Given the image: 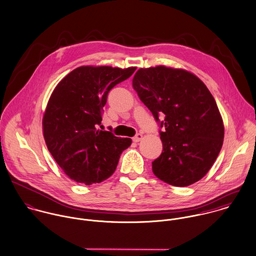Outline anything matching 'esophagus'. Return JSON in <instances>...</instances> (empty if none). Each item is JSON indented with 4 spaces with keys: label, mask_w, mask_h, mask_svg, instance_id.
<instances>
[{
    "label": "esophagus",
    "mask_w": 256,
    "mask_h": 256,
    "mask_svg": "<svg viewBox=\"0 0 256 256\" xmlns=\"http://www.w3.org/2000/svg\"><path fill=\"white\" fill-rule=\"evenodd\" d=\"M142 140V134H138L136 136L132 138V140H134V142H140Z\"/></svg>",
    "instance_id": "34e87169"
}]
</instances>
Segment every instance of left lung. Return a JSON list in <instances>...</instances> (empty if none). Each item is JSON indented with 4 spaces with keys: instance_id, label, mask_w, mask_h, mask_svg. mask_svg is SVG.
<instances>
[{
    "instance_id": "obj_1",
    "label": "left lung",
    "mask_w": 256,
    "mask_h": 256,
    "mask_svg": "<svg viewBox=\"0 0 256 256\" xmlns=\"http://www.w3.org/2000/svg\"><path fill=\"white\" fill-rule=\"evenodd\" d=\"M132 87L162 128L163 150L152 162L154 175L176 187L202 179L224 134L216 102L204 83L189 71L159 65L138 70ZM159 114L164 116L161 122Z\"/></svg>"
}]
</instances>
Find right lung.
I'll list each match as a JSON object with an SVG mask.
<instances>
[{"instance_id":"obj_1","label":"right lung","mask_w":256,"mask_h":256,"mask_svg":"<svg viewBox=\"0 0 256 256\" xmlns=\"http://www.w3.org/2000/svg\"><path fill=\"white\" fill-rule=\"evenodd\" d=\"M136 67L81 66L55 87L42 118L48 148L64 173L77 183H101L116 170L130 138L98 130L108 92Z\"/></svg>"}]
</instances>
